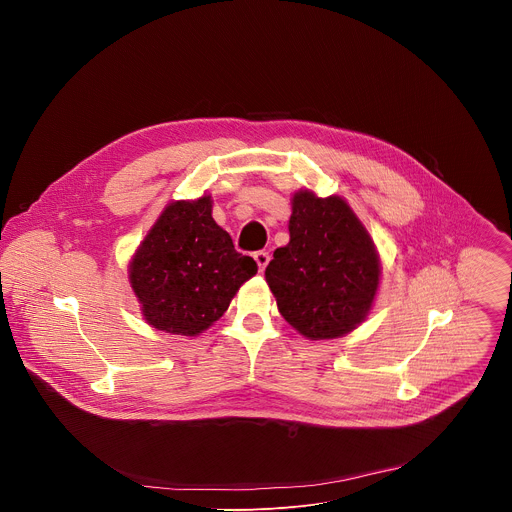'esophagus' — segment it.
<instances>
[{
  "instance_id": "1",
  "label": "esophagus",
  "mask_w": 512,
  "mask_h": 512,
  "mask_svg": "<svg viewBox=\"0 0 512 512\" xmlns=\"http://www.w3.org/2000/svg\"><path fill=\"white\" fill-rule=\"evenodd\" d=\"M253 257H255V261H257V265H259V271H263V269L267 267L269 259H271V255H269L267 251H257Z\"/></svg>"
}]
</instances>
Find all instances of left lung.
Masks as SVG:
<instances>
[{"mask_svg": "<svg viewBox=\"0 0 512 512\" xmlns=\"http://www.w3.org/2000/svg\"><path fill=\"white\" fill-rule=\"evenodd\" d=\"M379 275L375 245L342 198L294 196L289 243L265 269L287 324L312 340L344 336L367 318Z\"/></svg>", "mask_w": 512, "mask_h": 512, "instance_id": "left-lung-1", "label": "left lung"}]
</instances>
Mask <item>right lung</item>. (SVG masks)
<instances>
[{"mask_svg": "<svg viewBox=\"0 0 512 512\" xmlns=\"http://www.w3.org/2000/svg\"><path fill=\"white\" fill-rule=\"evenodd\" d=\"M255 273L253 257L239 253L214 223L210 196L172 202L129 265L145 320L182 336H196L221 318Z\"/></svg>", "mask_w": 512, "mask_h": 512, "instance_id": "1", "label": "right lung"}]
</instances>
